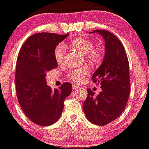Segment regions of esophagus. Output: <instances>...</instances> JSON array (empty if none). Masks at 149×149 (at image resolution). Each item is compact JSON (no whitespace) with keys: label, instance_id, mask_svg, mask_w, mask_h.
<instances>
[{"label":"esophagus","instance_id":"obj_1","mask_svg":"<svg viewBox=\"0 0 149 149\" xmlns=\"http://www.w3.org/2000/svg\"><path fill=\"white\" fill-rule=\"evenodd\" d=\"M79 88L80 87L78 86V85L73 84V90H74V91H76L77 90H78V89H79Z\"/></svg>","mask_w":149,"mask_h":149}]
</instances>
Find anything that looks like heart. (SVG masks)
I'll use <instances>...</instances> for the list:
<instances>
[{"label": "heart", "mask_w": 149, "mask_h": 149, "mask_svg": "<svg viewBox=\"0 0 149 149\" xmlns=\"http://www.w3.org/2000/svg\"><path fill=\"white\" fill-rule=\"evenodd\" d=\"M71 46L73 49L83 54H86L87 59L92 62L99 63L102 58L100 50L94 49L95 45L91 40L85 38H79L73 40L71 42ZM66 48L64 45L57 46L54 50V59L58 64H61L64 61ZM90 72V69L87 66L76 68L68 71V76L74 82H80Z\"/></svg>", "instance_id": "heart-1"}]
</instances>
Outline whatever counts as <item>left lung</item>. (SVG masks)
<instances>
[{"label": "left lung", "mask_w": 149, "mask_h": 149, "mask_svg": "<svg viewBox=\"0 0 149 149\" xmlns=\"http://www.w3.org/2000/svg\"><path fill=\"white\" fill-rule=\"evenodd\" d=\"M105 43V54L102 64L92 75L94 83L101 85L102 91L95 96L87 89L88 97L83 104L85 116L92 123L105 125L119 117L130 96L129 62L125 50L119 39L105 30H94Z\"/></svg>", "instance_id": "left-lung-1"}]
</instances>
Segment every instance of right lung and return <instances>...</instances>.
Here are the masks:
<instances>
[{"mask_svg": "<svg viewBox=\"0 0 149 149\" xmlns=\"http://www.w3.org/2000/svg\"><path fill=\"white\" fill-rule=\"evenodd\" d=\"M69 36L38 33L26 40L19 52L15 73L19 103L29 119L40 126H49L59 119L64 100L72 92L65 83L59 89L47 86V71L55 69L56 47Z\"/></svg>", "mask_w": 149, "mask_h": 149, "instance_id": "1", "label": "right lung"}]
</instances>
